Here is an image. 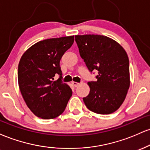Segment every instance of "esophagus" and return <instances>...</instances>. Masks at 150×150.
<instances>
[{
    "label": "esophagus",
    "mask_w": 150,
    "mask_h": 150,
    "mask_svg": "<svg viewBox=\"0 0 150 150\" xmlns=\"http://www.w3.org/2000/svg\"><path fill=\"white\" fill-rule=\"evenodd\" d=\"M72 83H73V85H74V87H77V86H78L79 85H80V83H78V82H72Z\"/></svg>",
    "instance_id": "34e87169"
}]
</instances>
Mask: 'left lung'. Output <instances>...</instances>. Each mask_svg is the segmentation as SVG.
Listing matches in <instances>:
<instances>
[{
	"mask_svg": "<svg viewBox=\"0 0 150 150\" xmlns=\"http://www.w3.org/2000/svg\"><path fill=\"white\" fill-rule=\"evenodd\" d=\"M75 42L81 58L90 72L98 70L95 82L83 101L88 109L99 114L118 110L130 87L129 60L121 46L111 38L98 34L76 35Z\"/></svg>",
	"mask_w": 150,
	"mask_h": 150,
	"instance_id": "1",
	"label": "left lung"
}]
</instances>
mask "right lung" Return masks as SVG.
<instances>
[{"mask_svg":"<svg viewBox=\"0 0 150 150\" xmlns=\"http://www.w3.org/2000/svg\"><path fill=\"white\" fill-rule=\"evenodd\" d=\"M74 36L40 41L29 48L18 65V85L26 104L35 116L52 119L65 111L73 92L61 81L60 61ZM58 74L60 77L54 81Z\"/></svg>","mask_w":150,"mask_h":150,"instance_id":"1","label":"right lung"}]
</instances>
